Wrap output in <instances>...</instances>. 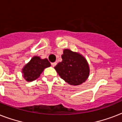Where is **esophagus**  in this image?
Wrapping results in <instances>:
<instances>
[{"label":"esophagus","mask_w":122,"mask_h":122,"mask_svg":"<svg viewBox=\"0 0 122 122\" xmlns=\"http://www.w3.org/2000/svg\"><path fill=\"white\" fill-rule=\"evenodd\" d=\"M56 64H57V63H56V62H54V63H51V65H52V67H54V66H56Z\"/></svg>","instance_id":"34e87169"}]
</instances>
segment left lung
I'll list each match as a JSON object with an SVG mask.
<instances>
[{
	"label": "left lung",
	"mask_w": 122,
	"mask_h": 122,
	"mask_svg": "<svg viewBox=\"0 0 122 122\" xmlns=\"http://www.w3.org/2000/svg\"><path fill=\"white\" fill-rule=\"evenodd\" d=\"M62 61L54 69L63 80L71 85H80L87 80L90 68L86 59L78 52L65 49L61 56Z\"/></svg>",
	"instance_id": "1"
}]
</instances>
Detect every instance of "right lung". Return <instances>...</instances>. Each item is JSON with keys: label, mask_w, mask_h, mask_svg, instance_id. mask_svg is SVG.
I'll list each match as a JSON object with an SVG mask.
<instances>
[{"label": "right lung", "mask_w": 122, "mask_h": 122, "mask_svg": "<svg viewBox=\"0 0 122 122\" xmlns=\"http://www.w3.org/2000/svg\"><path fill=\"white\" fill-rule=\"evenodd\" d=\"M50 66L51 63L47 59H41L39 56H34L22 68L24 78L27 81H32L40 76L45 68Z\"/></svg>", "instance_id": "add662e5"}]
</instances>
